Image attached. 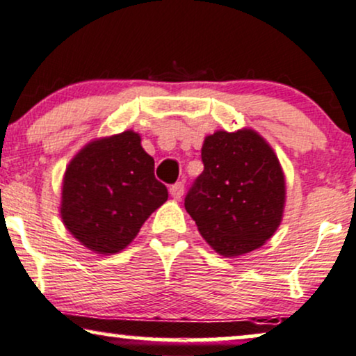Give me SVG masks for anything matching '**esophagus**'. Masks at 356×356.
Listing matches in <instances>:
<instances>
[{"instance_id": "obj_1", "label": "esophagus", "mask_w": 356, "mask_h": 356, "mask_svg": "<svg viewBox=\"0 0 356 356\" xmlns=\"http://www.w3.org/2000/svg\"><path fill=\"white\" fill-rule=\"evenodd\" d=\"M169 191H170V195L179 200L184 195V182H175L174 186H170Z\"/></svg>"}]
</instances>
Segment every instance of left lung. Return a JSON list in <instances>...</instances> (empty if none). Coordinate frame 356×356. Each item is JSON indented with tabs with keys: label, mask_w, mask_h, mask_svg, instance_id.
<instances>
[{
	"label": "left lung",
	"mask_w": 356,
	"mask_h": 356,
	"mask_svg": "<svg viewBox=\"0 0 356 356\" xmlns=\"http://www.w3.org/2000/svg\"><path fill=\"white\" fill-rule=\"evenodd\" d=\"M202 162L184 200L200 235L225 257L264 245L285 202L284 172L270 145L250 129L217 131L205 137Z\"/></svg>",
	"instance_id": "8db88e82"
}]
</instances>
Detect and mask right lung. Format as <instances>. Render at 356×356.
<instances>
[{"label":"right lung","instance_id":"1","mask_svg":"<svg viewBox=\"0 0 356 356\" xmlns=\"http://www.w3.org/2000/svg\"><path fill=\"white\" fill-rule=\"evenodd\" d=\"M167 197L139 134L126 131L94 140L71 161L64 174L61 217L83 245L118 254Z\"/></svg>","mask_w":356,"mask_h":356}]
</instances>
